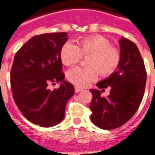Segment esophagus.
<instances>
[{"label":"esophagus","mask_w":155,"mask_h":155,"mask_svg":"<svg viewBox=\"0 0 155 155\" xmlns=\"http://www.w3.org/2000/svg\"><path fill=\"white\" fill-rule=\"evenodd\" d=\"M83 91V89H81V88L78 87H75V93H79V92L82 91Z\"/></svg>","instance_id":"obj_1"}]
</instances>
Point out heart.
Masks as SVG:
<instances>
[{
  "label": "heart",
  "mask_w": 155,
  "mask_h": 155,
  "mask_svg": "<svg viewBox=\"0 0 155 155\" xmlns=\"http://www.w3.org/2000/svg\"><path fill=\"white\" fill-rule=\"evenodd\" d=\"M87 68L75 67L68 71V80L76 87H85L95 81L98 72L103 77H108L115 72L121 62V52L113 46L110 40L102 35H91L83 38L78 45L67 41L62 45L60 57L66 66H72L84 57Z\"/></svg>",
  "instance_id": "1"
}]
</instances>
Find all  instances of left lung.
Instances as JSON below:
<instances>
[{"label":"left lung","instance_id":"obj_1","mask_svg":"<svg viewBox=\"0 0 155 155\" xmlns=\"http://www.w3.org/2000/svg\"><path fill=\"white\" fill-rule=\"evenodd\" d=\"M122 59L118 69L97 84L99 89L110 87V95L102 97L91 89V120L98 128H119L136 114L143 97L147 81L144 62L136 45L126 38L120 40Z\"/></svg>","mask_w":155,"mask_h":155}]
</instances>
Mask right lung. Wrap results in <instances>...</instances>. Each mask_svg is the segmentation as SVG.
<instances>
[{
  "label": "right lung",
  "instance_id": "add662e5",
  "mask_svg": "<svg viewBox=\"0 0 155 155\" xmlns=\"http://www.w3.org/2000/svg\"><path fill=\"white\" fill-rule=\"evenodd\" d=\"M66 32L34 36L16 52L10 73L14 101L19 111L33 124L52 127L63 120L73 85L64 80L60 52L68 39ZM61 82L50 91L49 83Z\"/></svg>",
  "mask_w": 155,
  "mask_h": 155
}]
</instances>
